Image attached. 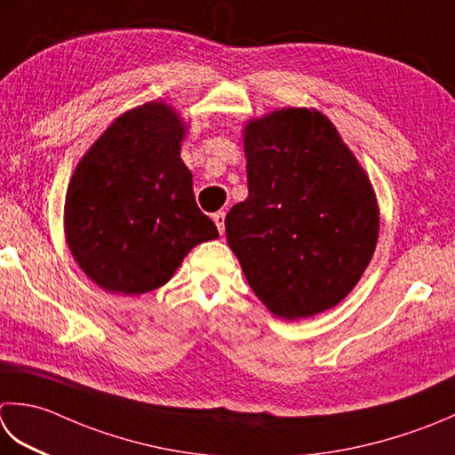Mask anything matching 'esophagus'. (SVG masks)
I'll use <instances>...</instances> for the list:
<instances>
[{
    "instance_id": "1",
    "label": "esophagus",
    "mask_w": 455,
    "mask_h": 455,
    "mask_svg": "<svg viewBox=\"0 0 455 455\" xmlns=\"http://www.w3.org/2000/svg\"><path fill=\"white\" fill-rule=\"evenodd\" d=\"M212 220H215L219 233H220V235L225 233V212H222V211L215 212V215H212Z\"/></svg>"
}]
</instances>
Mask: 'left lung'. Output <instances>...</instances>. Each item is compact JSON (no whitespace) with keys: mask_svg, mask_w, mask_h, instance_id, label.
<instances>
[{"mask_svg":"<svg viewBox=\"0 0 455 455\" xmlns=\"http://www.w3.org/2000/svg\"><path fill=\"white\" fill-rule=\"evenodd\" d=\"M248 197L225 219L230 251L275 317L304 319L343 301L379 240L367 172L331 120L280 108L243 130Z\"/></svg>","mask_w":455,"mask_h":455,"instance_id":"1","label":"left lung"}]
</instances>
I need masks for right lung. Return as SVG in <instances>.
Listing matches in <instances>:
<instances>
[{
    "label": "right lung",
    "mask_w": 455,
    "mask_h": 455,
    "mask_svg": "<svg viewBox=\"0 0 455 455\" xmlns=\"http://www.w3.org/2000/svg\"><path fill=\"white\" fill-rule=\"evenodd\" d=\"M173 106L118 116L80 159L65 197V238L88 278L122 296L162 288L191 248L219 236L199 211Z\"/></svg>",
    "instance_id": "obj_1"
}]
</instances>
